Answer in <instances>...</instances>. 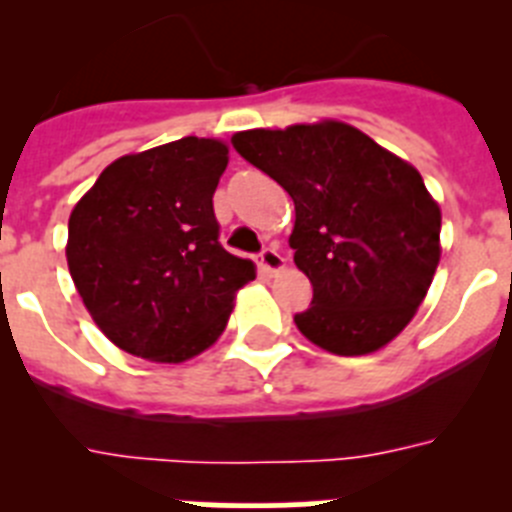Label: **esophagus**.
<instances>
[{"label": "esophagus", "mask_w": 512, "mask_h": 512, "mask_svg": "<svg viewBox=\"0 0 512 512\" xmlns=\"http://www.w3.org/2000/svg\"><path fill=\"white\" fill-rule=\"evenodd\" d=\"M256 264H259L261 271H266V274H274V271H279L284 266V259L282 253L277 251V248H264V251L259 253V259H256Z\"/></svg>", "instance_id": "34e87169"}]
</instances>
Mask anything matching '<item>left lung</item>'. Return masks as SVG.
Instances as JSON below:
<instances>
[{
	"instance_id": "8db88e82",
	"label": "left lung",
	"mask_w": 512,
	"mask_h": 512,
	"mask_svg": "<svg viewBox=\"0 0 512 512\" xmlns=\"http://www.w3.org/2000/svg\"><path fill=\"white\" fill-rule=\"evenodd\" d=\"M233 148L295 202L297 269L312 302L295 323L315 346L364 356L387 346L431 287L441 210L423 176L346 122L246 130Z\"/></svg>"
}]
</instances>
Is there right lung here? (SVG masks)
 Listing matches in <instances>:
<instances>
[{
    "label": "right lung",
    "instance_id": "right-lung-1",
    "mask_svg": "<svg viewBox=\"0 0 512 512\" xmlns=\"http://www.w3.org/2000/svg\"><path fill=\"white\" fill-rule=\"evenodd\" d=\"M225 166L223 140L189 135L112 161L71 212V279L122 351L169 364L202 354L256 277L220 243L212 194Z\"/></svg>",
    "mask_w": 512,
    "mask_h": 512
}]
</instances>
